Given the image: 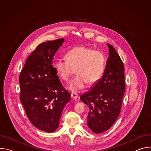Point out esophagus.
Returning a JSON list of instances; mask_svg holds the SVG:
<instances>
[{
    "label": "esophagus",
    "mask_w": 151,
    "mask_h": 151,
    "mask_svg": "<svg viewBox=\"0 0 151 151\" xmlns=\"http://www.w3.org/2000/svg\"><path fill=\"white\" fill-rule=\"evenodd\" d=\"M71 97H72V98L73 99H78V94L76 93H72L71 94Z\"/></svg>",
    "instance_id": "esophagus-1"
}]
</instances>
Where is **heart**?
<instances>
[{
	"label": "heart",
	"instance_id": "1",
	"mask_svg": "<svg viewBox=\"0 0 151 151\" xmlns=\"http://www.w3.org/2000/svg\"><path fill=\"white\" fill-rule=\"evenodd\" d=\"M67 60L58 58L55 64L57 73L64 81H68L75 73L77 76L69 83L72 91L83 89L96 83L102 77L106 68V57L103 52L85 46L71 49L66 55Z\"/></svg>",
	"mask_w": 151,
	"mask_h": 151
}]
</instances>
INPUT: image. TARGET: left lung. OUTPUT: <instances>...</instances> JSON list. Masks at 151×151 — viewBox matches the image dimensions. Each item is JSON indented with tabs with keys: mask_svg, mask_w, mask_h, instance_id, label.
<instances>
[{
	"mask_svg": "<svg viewBox=\"0 0 151 151\" xmlns=\"http://www.w3.org/2000/svg\"><path fill=\"white\" fill-rule=\"evenodd\" d=\"M106 45L109 57L101 78L80 97L89 107L87 125L97 134L109 130L116 121L125 90L123 63L114 47Z\"/></svg>",
	"mask_w": 151,
	"mask_h": 151,
	"instance_id": "left-lung-1",
	"label": "left lung"
}]
</instances>
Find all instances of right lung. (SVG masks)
<instances>
[{
  "mask_svg": "<svg viewBox=\"0 0 151 151\" xmlns=\"http://www.w3.org/2000/svg\"><path fill=\"white\" fill-rule=\"evenodd\" d=\"M64 39L43 42L28 57L19 81L20 101L31 123L40 130L55 132L70 94L62 85L52 65Z\"/></svg>",
  "mask_w": 151,
  "mask_h": 151,
  "instance_id": "obj_1",
  "label": "right lung"
}]
</instances>
